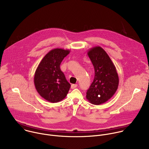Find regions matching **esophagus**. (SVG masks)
<instances>
[{"label": "esophagus", "instance_id": "34e87169", "mask_svg": "<svg viewBox=\"0 0 149 149\" xmlns=\"http://www.w3.org/2000/svg\"><path fill=\"white\" fill-rule=\"evenodd\" d=\"M77 87V84H72L71 86V89H74Z\"/></svg>", "mask_w": 149, "mask_h": 149}]
</instances>
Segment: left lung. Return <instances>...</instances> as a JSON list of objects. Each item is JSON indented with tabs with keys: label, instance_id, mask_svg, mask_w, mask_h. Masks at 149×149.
<instances>
[{
	"label": "left lung",
	"instance_id": "1",
	"mask_svg": "<svg viewBox=\"0 0 149 149\" xmlns=\"http://www.w3.org/2000/svg\"><path fill=\"white\" fill-rule=\"evenodd\" d=\"M94 68L93 82L87 90L86 98L94 105H100L110 99L116 92L119 78L115 65L106 52L100 47L87 52Z\"/></svg>",
	"mask_w": 149,
	"mask_h": 149
}]
</instances>
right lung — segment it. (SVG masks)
Masks as SVG:
<instances>
[{
	"instance_id": "obj_1",
	"label": "right lung",
	"mask_w": 149,
	"mask_h": 149,
	"mask_svg": "<svg viewBox=\"0 0 149 149\" xmlns=\"http://www.w3.org/2000/svg\"><path fill=\"white\" fill-rule=\"evenodd\" d=\"M70 50L55 48L50 51L42 59L34 75L35 88L47 101L58 102L67 96L70 84L61 69V63Z\"/></svg>"
}]
</instances>
